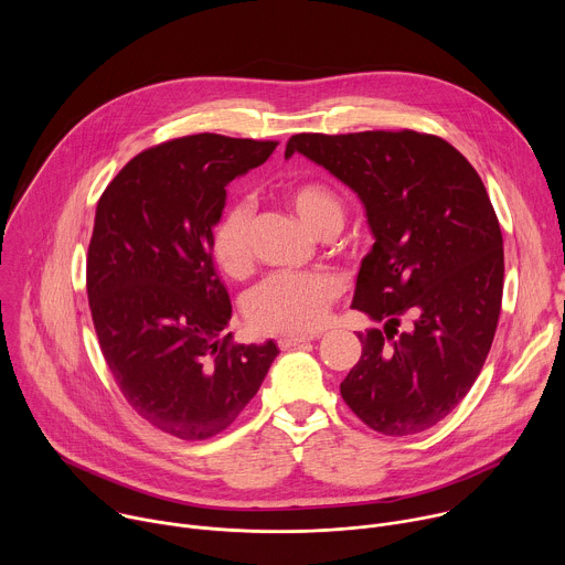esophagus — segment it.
Returning <instances> with one entry per match:
<instances>
[{
    "instance_id": "obj_1",
    "label": "esophagus",
    "mask_w": 565,
    "mask_h": 565,
    "mask_svg": "<svg viewBox=\"0 0 565 565\" xmlns=\"http://www.w3.org/2000/svg\"><path fill=\"white\" fill-rule=\"evenodd\" d=\"M310 340H317V335H284V338H279L277 344H279V349H292V347H299Z\"/></svg>"
}]
</instances>
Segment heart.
I'll list each match as a JSON object with an SVG mask.
<instances>
[{
    "label": "heart",
    "instance_id": "obj_1",
    "mask_svg": "<svg viewBox=\"0 0 565 565\" xmlns=\"http://www.w3.org/2000/svg\"><path fill=\"white\" fill-rule=\"evenodd\" d=\"M295 214L317 236L338 234L344 225V203L327 185L303 183L286 194ZM253 210L246 201L230 203L212 227V255L230 277L253 268ZM342 292V281L327 270L275 273L259 281L244 299L250 327L259 333H310L324 324L329 308Z\"/></svg>",
    "mask_w": 565,
    "mask_h": 565
}]
</instances>
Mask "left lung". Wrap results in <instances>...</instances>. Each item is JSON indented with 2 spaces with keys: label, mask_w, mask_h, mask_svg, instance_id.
Returning <instances> with one entry per match:
<instances>
[{
  "label": "left lung",
  "mask_w": 565,
  "mask_h": 565,
  "mask_svg": "<svg viewBox=\"0 0 565 565\" xmlns=\"http://www.w3.org/2000/svg\"><path fill=\"white\" fill-rule=\"evenodd\" d=\"M295 151L360 196L375 236L353 308L384 331L358 333L342 397L373 431L420 434L467 395L497 333L505 264L488 190L456 147L412 129L297 134Z\"/></svg>",
  "instance_id": "8db88e82"
}]
</instances>
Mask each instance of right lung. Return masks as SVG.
<instances>
[{
    "mask_svg": "<svg viewBox=\"0 0 565 565\" xmlns=\"http://www.w3.org/2000/svg\"><path fill=\"white\" fill-rule=\"evenodd\" d=\"M275 140L194 134L140 151L103 192L87 292L107 366L153 429L205 440L259 391L279 349L223 335L230 295L212 262L225 188Z\"/></svg>",
    "mask_w": 565,
    "mask_h": 565,
    "instance_id": "1",
    "label": "right lung"
}]
</instances>
